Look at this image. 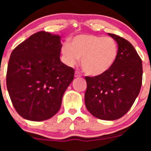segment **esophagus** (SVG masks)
<instances>
[{"mask_svg":"<svg viewBox=\"0 0 151 151\" xmlns=\"http://www.w3.org/2000/svg\"><path fill=\"white\" fill-rule=\"evenodd\" d=\"M82 76V74L79 73V72L78 71H76V73H75V77H76V78H78V77H81Z\"/></svg>","mask_w":151,"mask_h":151,"instance_id":"1","label":"esophagus"}]
</instances>
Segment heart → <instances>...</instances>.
Instances as JSON below:
<instances>
[{
    "mask_svg": "<svg viewBox=\"0 0 151 151\" xmlns=\"http://www.w3.org/2000/svg\"><path fill=\"white\" fill-rule=\"evenodd\" d=\"M65 63L69 66L78 63L82 58V67L87 74L101 76L112 67L118 55L116 41L110 37L80 35L73 38L72 45L61 47Z\"/></svg>",
    "mask_w": 151,
    "mask_h": 151,
    "instance_id": "1",
    "label": "heart"
}]
</instances>
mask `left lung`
<instances>
[{
  "label": "left lung",
  "instance_id": "1",
  "mask_svg": "<svg viewBox=\"0 0 151 151\" xmlns=\"http://www.w3.org/2000/svg\"><path fill=\"white\" fill-rule=\"evenodd\" d=\"M108 35L118 44V55L107 72L85 77V103L91 115L103 120L123 116L139 94L142 84V61L132 45L114 34Z\"/></svg>",
  "mask_w": 151,
  "mask_h": 151
}]
</instances>
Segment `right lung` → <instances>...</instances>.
Returning <instances> with one entry per match:
<instances>
[{
	"instance_id": "add662e5",
	"label": "right lung",
	"mask_w": 151,
	"mask_h": 151,
	"mask_svg": "<svg viewBox=\"0 0 151 151\" xmlns=\"http://www.w3.org/2000/svg\"><path fill=\"white\" fill-rule=\"evenodd\" d=\"M61 37L41 31L11 53L6 88L13 106L22 118L44 121L59 111L74 69L60 60Z\"/></svg>"
}]
</instances>
